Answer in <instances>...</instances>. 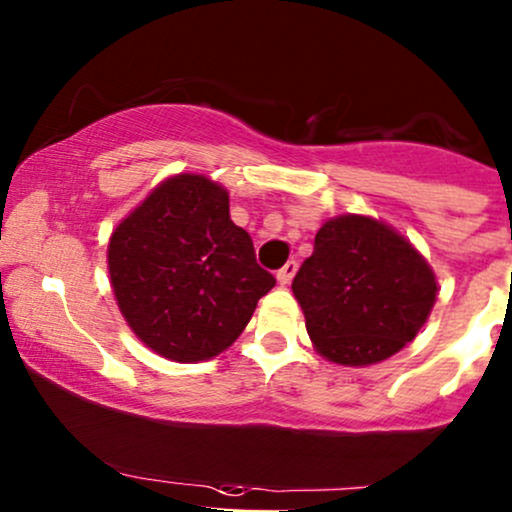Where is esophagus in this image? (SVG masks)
Returning a JSON list of instances; mask_svg holds the SVG:
<instances>
[{"label":"esophagus","instance_id":"esophagus-1","mask_svg":"<svg viewBox=\"0 0 512 512\" xmlns=\"http://www.w3.org/2000/svg\"><path fill=\"white\" fill-rule=\"evenodd\" d=\"M296 269H299V262H296V260H289V262H286V265L277 272V282L282 284V286L291 284V279H294Z\"/></svg>","mask_w":512,"mask_h":512}]
</instances>
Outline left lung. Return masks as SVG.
<instances>
[{"instance_id":"obj_1","label":"left lung","mask_w":512,"mask_h":512,"mask_svg":"<svg viewBox=\"0 0 512 512\" xmlns=\"http://www.w3.org/2000/svg\"><path fill=\"white\" fill-rule=\"evenodd\" d=\"M320 357L340 367L384 362L415 340L437 277L411 240L379 218H328L291 284Z\"/></svg>"}]
</instances>
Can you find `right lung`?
<instances>
[{"label":"right lung","mask_w":512,"mask_h":512,"mask_svg":"<svg viewBox=\"0 0 512 512\" xmlns=\"http://www.w3.org/2000/svg\"><path fill=\"white\" fill-rule=\"evenodd\" d=\"M228 201L209 174H172L109 238L121 316L148 350L172 362H206L228 350L277 284L255 262L250 235L230 221Z\"/></svg>","instance_id":"1"}]
</instances>
